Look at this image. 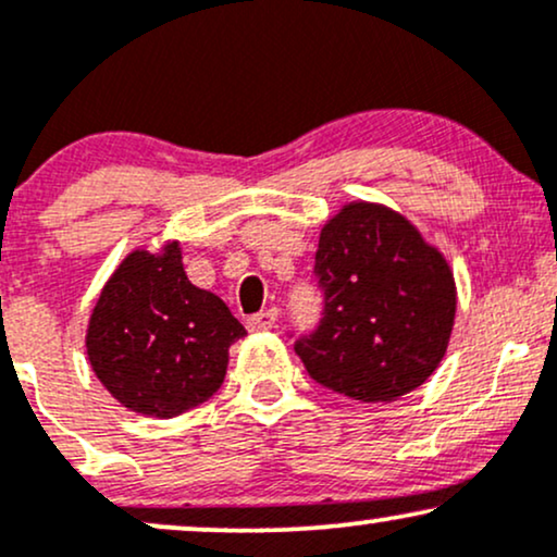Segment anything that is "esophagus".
<instances>
[{
  "label": "esophagus",
  "mask_w": 557,
  "mask_h": 557,
  "mask_svg": "<svg viewBox=\"0 0 557 557\" xmlns=\"http://www.w3.org/2000/svg\"><path fill=\"white\" fill-rule=\"evenodd\" d=\"M274 322H277V311L267 309V311H259V314L248 317L246 327L251 332H267V330L274 327Z\"/></svg>",
  "instance_id": "obj_1"
}]
</instances>
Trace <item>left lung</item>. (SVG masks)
Returning a JSON list of instances; mask_svg holds the SVG:
<instances>
[{
    "instance_id": "obj_1",
    "label": "left lung",
    "mask_w": 557,
    "mask_h": 557,
    "mask_svg": "<svg viewBox=\"0 0 557 557\" xmlns=\"http://www.w3.org/2000/svg\"><path fill=\"white\" fill-rule=\"evenodd\" d=\"M324 293L317 330L296 354L322 387L393 403L430 380L456 319V280L437 248L382 203H345L319 235Z\"/></svg>"
}]
</instances>
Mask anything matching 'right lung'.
I'll return each mask as SVG.
<instances>
[{"label": "right lung", "mask_w": 557, "mask_h": 557, "mask_svg": "<svg viewBox=\"0 0 557 557\" xmlns=\"http://www.w3.org/2000/svg\"><path fill=\"white\" fill-rule=\"evenodd\" d=\"M181 246L133 251L94 306L86 350L94 374L131 411L170 419L209 400L246 327L225 300L188 280Z\"/></svg>", "instance_id": "right-lung-1"}]
</instances>
